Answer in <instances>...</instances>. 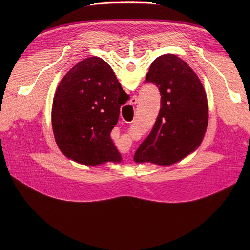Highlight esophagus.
<instances>
[{
  "label": "esophagus",
  "instance_id": "obj_1",
  "mask_svg": "<svg viewBox=\"0 0 250 250\" xmlns=\"http://www.w3.org/2000/svg\"><path fill=\"white\" fill-rule=\"evenodd\" d=\"M137 103H138V97H137V96H133L132 99H130V101H129V104L136 105Z\"/></svg>",
  "mask_w": 250,
  "mask_h": 250
}]
</instances>
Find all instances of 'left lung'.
Listing matches in <instances>:
<instances>
[{
	"label": "left lung",
	"instance_id": "1",
	"mask_svg": "<svg viewBox=\"0 0 250 250\" xmlns=\"http://www.w3.org/2000/svg\"><path fill=\"white\" fill-rule=\"evenodd\" d=\"M145 83L159 88L161 108L134 160L174 164L192 153L205 137L208 122L206 91L198 75L172 54L160 56L152 62Z\"/></svg>",
	"mask_w": 250,
	"mask_h": 250
}]
</instances>
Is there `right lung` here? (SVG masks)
Here are the masks:
<instances>
[{
    "instance_id": "right-lung-1",
    "label": "right lung",
    "mask_w": 250,
    "mask_h": 250,
    "mask_svg": "<svg viewBox=\"0 0 250 250\" xmlns=\"http://www.w3.org/2000/svg\"><path fill=\"white\" fill-rule=\"evenodd\" d=\"M125 92L109 64L100 58L77 63L58 86L51 124L60 150L85 165L118 163L122 156L110 138Z\"/></svg>"
}]
</instances>
